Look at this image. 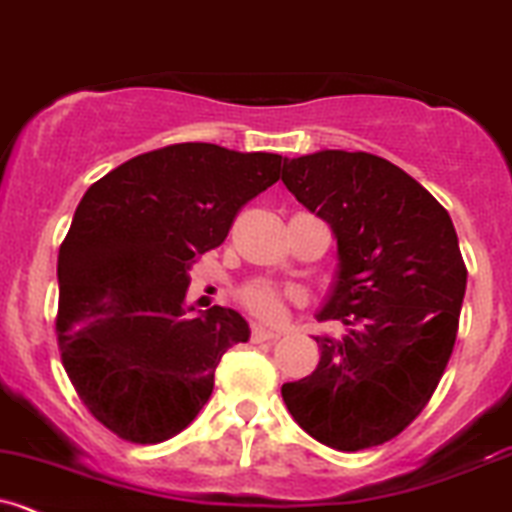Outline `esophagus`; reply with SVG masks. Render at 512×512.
Segmentation results:
<instances>
[{"mask_svg":"<svg viewBox=\"0 0 512 512\" xmlns=\"http://www.w3.org/2000/svg\"><path fill=\"white\" fill-rule=\"evenodd\" d=\"M277 338H279V331H270V328H262V326L252 328V341H255V343L277 341Z\"/></svg>","mask_w":512,"mask_h":512,"instance_id":"esophagus-1","label":"esophagus"}]
</instances>
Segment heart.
<instances>
[{"instance_id": "heart-1", "label": "heart", "mask_w": 512, "mask_h": 512, "mask_svg": "<svg viewBox=\"0 0 512 512\" xmlns=\"http://www.w3.org/2000/svg\"><path fill=\"white\" fill-rule=\"evenodd\" d=\"M287 297H292V294L279 292L277 287H272V284L267 282L247 284V287L240 292V299L242 304H245V309L262 321L282 319L284 301H287Z\"/></svg>"}]
</instances>
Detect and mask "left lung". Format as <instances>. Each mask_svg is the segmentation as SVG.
<instances>
[{
  "label": "left lung",
  "instance_id": "1",
  "mask_svg": "<svg viewBox=\"0 0 512 512\" xmlns=\"http://www.w3.org/2000/svg\"><path fill=\"white\" fill-rule=\"evenodd\" d=\"M282 181L336 240L338 267L316 319L321 360L282 397L294 422L338 451L402 432L437 390L454 351L466 265L444 206L400 166L321 149L284 159Z\"/></svg>",
  "mask_w": 512,
  "mask_h": 512
}]
</instances>
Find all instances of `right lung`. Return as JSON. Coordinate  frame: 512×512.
I'll use <instances>...</instances> for the list:
<instances>
[{
    "label": "right lung",
    "instance_id": "obj_1",
    "mask_svg": "<svg viewBox=\"0 0 512 512\" xmlns=\"http://www.w3.org/2000/svg\"><path fill=\"white\" fill-rule=\"evenodd\" d=\"M282 161L171 144L125 161L80 198L58 252V346L80 400L117 437L159 444L184 432L225 351L250 341L235 309L191 316L188 270L279 179Z\"/></svg>",
    "mask_w": 512,
    "mask_h": 512
}]
</instances>
